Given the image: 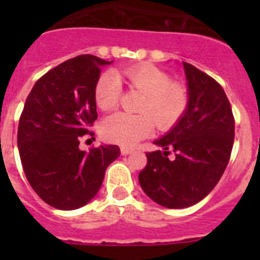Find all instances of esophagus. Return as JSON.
Here are the masks:
<instances>
[{
  "instance_id": "34e87169",
  "label": "esophagus",
  "mask_w": 260,
  "mask_h": 260,
  "mask_svg": "<svg viewBox=\"0 0 260 260\" xmlns=\"http://www.w3.org/2000/svg\"><path fill=\"white\" fill-rule=\"evenodd\" d=\"M133 152H134L133 148H127V147H122V148H121V153H122V155H130V153Z\"/></svg>"
}]
</instances>
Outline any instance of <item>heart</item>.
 I'll use <instances>...</instances> for the list:
<instances>
[{
	"label": "heart",
	"mask_w": 260,
	"mask_h": 260,
	"mask_svg": "<svg viewBox=\"0 0 260 260\" xmlns=\"http://www.w3.org/2000/svg\"><path fill=\"white\" fill-rule=\"evenodd\" d=\"M127 86L144 93L141 114L116 113L100 126L102 137L109 143L132 147L150 137L155 126L162 132L180 122L189 107V91L183 84L172 82L171 75L151 63H138L121 71ZM122 96L121 79L114 73H103L95 86V102L102 110H112Z\"/></svg>",
	"instance_id": "1"
}]
</instances>
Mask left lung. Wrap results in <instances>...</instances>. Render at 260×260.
<instances>
[{
	"instance_id": "8db88e82",
	"label": "left lung",
	"mask_w": 260,
	"mask_h": 260,
	"mask_svg": "<svg viewBox=\"0 0 260 260\" xmlns=\"http://www.w3.org/2000/svg\"><path fill=\"white\" fill-rule=\"evenodd\" d=\"M189 107L180 122L155 142L139 173L142 189L167 208H186L206 198L224 173L234 142V117L224 89L212 77L183 62ZM173 152L174 159L167 156Z\"/></svg>"
}]
</instances>
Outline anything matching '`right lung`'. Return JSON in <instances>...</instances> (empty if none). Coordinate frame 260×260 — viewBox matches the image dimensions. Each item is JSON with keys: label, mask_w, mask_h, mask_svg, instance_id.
<instances>
[{"label": "right lung", "mask_w": 260, "mask_h": 260, "mask_svg": "<svg viewBox=\"0 0 260 260\" xmlns=\"http://www.w3.org/2000/svg\"><path fill=\"white\" fill-rule=\"evenodd\" d=\"M109 61L82 54L45 73L27 96L18 126L20 161L29 185L47 204L63 211L83 207L98 194L118 146L79 150L95 135V86Z\"/></svg>", "instance_id": "add662e5"}]
</instances>
